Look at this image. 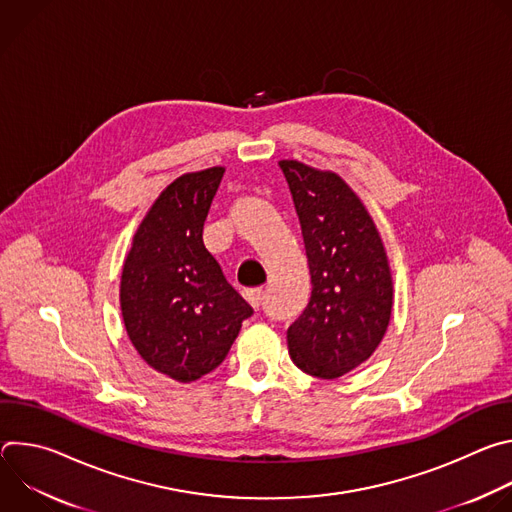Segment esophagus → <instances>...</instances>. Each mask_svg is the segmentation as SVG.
Listing matches in <instances>:
<instances>
[{"instance_id":"34e87169","label":"esophagus","mask_w":512,"mask_h":512,"mask_svg":"<svg viewBox=\"0 0 512 512\" xmlns=\"http://www.w3.org/2000/svg\"><path fill=\"white\" fill-rule=\"evenodd\" d=\"M245 298L247 302L253 306V308H259L263 304V298H265V291L261 287H251V289H245Z\"/></svg>"}]
</instances>
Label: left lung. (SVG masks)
I'll use <instances>...</instances> for the list:
<instances>
[{"mask_svg":"<svg viewBox=\"0 0 512 512\" xmlns=\"http://www.w3.org/2000/svg\"><path fill=\"white\" fill-rule=\"evenodd\" d=\"M300 218L312 298L287 328L289 356L318 379H338L381 344L393 308L385 245L354 190L334 172L281 160Z\"/></svg>","mask_w":512,"mask_h":512,"instance_id":"left-lung-1","label":"left lung"}]
</instances>
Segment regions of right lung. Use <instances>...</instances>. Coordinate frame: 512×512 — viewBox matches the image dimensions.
Masks as SVG:
<instances>
[{"label": "right lung", "instance_id": "obj_1", "mask_svg": "<svg viewBox=\"0 0 512 512\" xmlns=\"http://www.w3.org/2000/svg\"><path fill=\"white\" fill-rule=\"evenodd\" d=\"M223 174L214 166L166 186L123 263L119 302L127 336L154 371L178 383L214 371L253 314L202 241Z\"/></svg>", "mask_w": 512, "mask_h": 512}]
</instances>
